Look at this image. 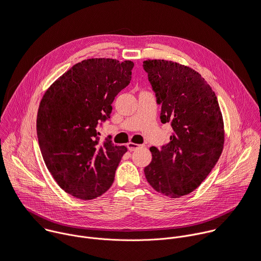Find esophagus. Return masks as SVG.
Returning a JSON list of instances; mask_svg holds the SVG:
<instances>
[{
  "label": "esophagus",
  "mask_w": 261,
  "mask_h": 261,
  "mask_svg": "<svg viewBox=\"0 0 261 261\" xmlns=\"http://www.w3.org/2000/svg\"><path fill=\"white\" fill-rule=\"evenodd\" d=\"M143 147H144V145H139V144H135V143H132V142H129L127 144V148H128L129 151H136L137 149L143 148Z\"/></svg>",
  "instance_id": "obj_1"
}]
</instances>
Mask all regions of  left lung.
<instances>
[{
  "label": "left lung",
  "instance_id": "left-lung-1",
  "mask_svg": "<svg viewBox=\"0 0 261 261\" xmlns=\"http://www.w3.org/2000/svg\"><path fill=\"white\" fill-rule=\"evenodd\" d=\"M144 69L162 104V123L171 122L170 142L144 172L151 187L170 198L196 190L219 159L224 144L222 114L215 93L196 70L168 60H146Z\"/></svg>",
  "mask_w": 261,
  "mask_h": 261
}]
</instances>
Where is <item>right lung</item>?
I'll list each match as a JSON object with an SVG mask.
<instances>
[{
	"label": "right lung",
	"instance_id": "add662e5",
	"mask_svg": "<svg viewBox=\"0 0 261 261\" xmlns=\"http://www.w3.org/2000/svg\"><path fill=\"white\" fill-rule=\"evenodd\" d=\"M134 62L92 58L56 80L40 103L37 132L47 168L71 196L91 200L112 185L124 146L98 141L97 124L106 120L112 102L132 80Z\"/></svg>",
	"mask_w": 261,
	"mask_h": 261
}]
</instances>
